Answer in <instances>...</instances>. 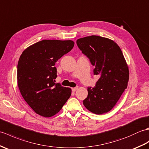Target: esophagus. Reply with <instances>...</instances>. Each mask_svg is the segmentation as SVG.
<instances>
[{
	"instance_id": "esophagus-1",
	"label": "esophagus",
	"mask_w": 149,
	"mask_h": 149,
	"mask_svg": "<svg viewBox=\"0 0 149 149\" xmlns=\"http://www.w3.org/2000/svg\"><path fill=\"white\" fill-rule=\"evenodd\" d=\"M78 89V87H74V88H72V92H75Z\"/></svg>"
}]
</instances>
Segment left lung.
Returning a JSON list of instances; mask_svg holds the SVG:
<instances>
[{
  "instance_id": "8db88e82",
  "label": "left lung",
  "mask_w": 149,
  "mask_h": 149,
  "mask_svg": "<svg viewBox=\"0 0 149 149\" xmlns=\"http://www.w3.org/2000/svg\"><path fill=\"white\" fill-rule=\"evenodd\" d=\"M77 44L94 66V74L100 77L94 88H87L84 105L95 114L107 113L127 87L129 69L121 49L113 41L97 36L78 39Z\"/></svg>"
}]
</instances>
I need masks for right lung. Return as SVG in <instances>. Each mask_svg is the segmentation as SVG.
<instances>
[{"instance_id": "add662e5", "label": "right lung", "mask_w": 149, "mask_h": 149, "mask_svg": "<svg viewBox=\"0 0 149 149\" xmlns=\"http://www.w3.org/2000/svg\"><path fill=\"white\" fill-rule=\"evenodd\" d=\"M71 41L42 40L23 52L17 65L18 88L25 101L36 113L54 116L70 97L71 89L55 84V62L70 52Z\"/></svg>"}]
</instances>
